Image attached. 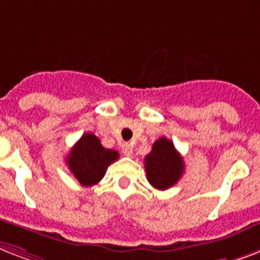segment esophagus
Instances as JSON below:
<instances>
[{
  "label": "esophagus",
  "instance_id": "esophagus-1",
  "mask_svg": "<svg viewBox=\"0 0 260 260\" xmlns=\"http://www.w3.org/2000/svg\"><path fill=\"white\" fill-rule=\"evenodd\" d=\"M120 149H122V153H123L126 157H132L133 155V146L130 143H122Z\"/></svg>",
  "mask_w": 260,
  "mask_h": 260
}]
</instances>
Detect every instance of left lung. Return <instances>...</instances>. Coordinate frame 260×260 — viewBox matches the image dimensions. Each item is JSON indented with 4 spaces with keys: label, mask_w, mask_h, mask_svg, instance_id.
Here are the masks:
<instances>
[{
    "label": "left lung",
    "mask_w": 260,
    "mask_h": 260,
    "mask_svg": "<svg viewBox=\"0 0 260 260\" xmlns=\"http://www.w3.org/2000/svg\"><path fill=\"white\" fill-rule=\"evenodd\" d=\"M147 181L151 186L165 190L177 184L184 173V161L173 142L165 137L153 143L151 151L145 157Z\"/></svg>",
    "instance_id": "left-lung-1"
}]
</instances>
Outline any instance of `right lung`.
Returning <instances> with one entry per match:
<instances>
[{
  "mask_svg": "<svg viewBox=\"0 0 260 260\" xmlns=\"http://www.w3.org/2000/svg\"><path fill=\"white\" fill-rule=\"evenodd\" d=\"M118 158V151L106 149L96 136L86 133L75 143L66 162L83 186H92L101 181L110 164Z\"/></svg>",
  "mask_w": 260,
  "mask_h": 260,
  "instance_id": "obj_1",
  "label": "right lung"
}]
</instances>
